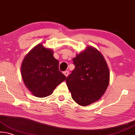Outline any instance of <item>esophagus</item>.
Returning <instances> with one entry per match:
<instances>
[{
    "instance_id": "1",
    "label": "esophagus",
    "mask_w": 135,
    "mask_h": 135,
    "mask_svg": "<svg viewBox=\"0 0 135 135\" xmlns=\"http://www.w3.org/2000/svg\"><path fill=\"white\" fill-rule=\"evenodd\" d=\"M64 74L65 75V76H68L69 75V71H65L64 72Z\"/></svg>"
}]
</instances>
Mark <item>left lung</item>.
<instances>
[{
  "label": "left lung",
  "instance_id": "left-lung-1",
  "mask_svg": "<svg viewBox=\"0 0 135 135\" xmlns=\"http://www.w3.org/2000/svg\"><path fill=\"white\" fill-rule=\"evenodd\" d=\"M75 69L66 82L73 100L81 106L98 101L108 87L110 71L103 56L88 46L73 59Z\"/></svg>",
  "mask_w": 135,
  "mask_h": 135
}]
</instances>
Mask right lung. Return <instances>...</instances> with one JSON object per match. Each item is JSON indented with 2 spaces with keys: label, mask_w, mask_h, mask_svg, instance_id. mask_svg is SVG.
<instances>
[{
  "label": "right lung",
  "mask_w": 135,
  "mask_h": 135,
  "mask_svg": "<svg viewBox=\"0 0 135 135\" xmlns=\"http://www.w3.org/2000/svg\"><path fill=\"white\" fill-rule=\"evenodd\" d=\"M53 55V50L40 44L28 53L22 62L21 75L23 83L35 97L49 96L66 79L59 69V62Z\"/></svg>",
  "instance_id": "obj_1"
}]
</instances>
